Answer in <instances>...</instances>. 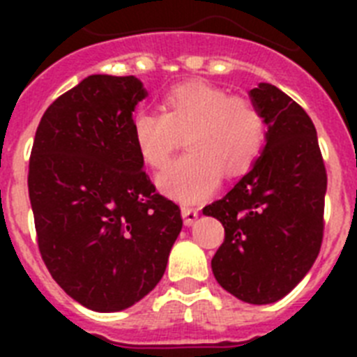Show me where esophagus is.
Here are the masks:
<instances>
[{
  "label": "esophagus",
  "instance_id": "34e87169",
  "mask_svg": "<svg viewBox=\"0 0 357 357\" xmlns=\"http://www.w3.org/2000/svg\"><path fill=\"white\" fill-rule=\"evenodd\" d=\"M182 218H184L185 225H193L195 220L198 218V209H195V207L184 206V207H182Z\"/></svg>",
  "mask_w": 357,
  "mask_h": 357
}]
</instances>
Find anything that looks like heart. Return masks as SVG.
Segmentation results:
<instances>
[{"instance_id":"b5f03b06","label":"heart","mask_w":357,"mask_h":357,"mask_svg":"<svg viewBox=\"0 0 357 357\" xmlns=\"http://www.w3.org/2000/svg\"><path fill=\"white\" fill-rule=\"evenodd\" d=\"M164 112H137L132 119L135 146L148 166L162 169L185 137L189 150L162 175L168 197L198 202L225 176L247 173L266 139L263 110L248 96L230 94L207 82L175 85L164 96Z\"/></svg>"}]
</instances>
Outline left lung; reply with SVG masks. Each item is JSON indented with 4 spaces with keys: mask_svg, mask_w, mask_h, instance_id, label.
Masks as SVG:
<instances>
[{
    "mask_svg": "<svg viewBox=\"0 0 357 357\" xmlns=\"http://www.w3.org/2000/svg\"><path fill=\"white\" fill-rule=\"evenodd\" d=\"M250 96L268 125L266 146L254 168L204 214L225 229L211 261L220 286L248 304H272L318 257L327 172L317 128L295 100L272 84H259Z\"/></svg>",
    "mask_w": 357,
    "mask_h": 357,
    "instance_id": "1",
    "label": "left lung"
}]
</instances>
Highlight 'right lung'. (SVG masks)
Here are the masks:
<instances>
[{
    "label": "right lung",
    "mask_w": 357,
    "mask_h": 357,
    "mask_svg": "<svg viewBox=\"0 0 357 357\" xmlns=\"http://www.w3.org/2000/svg\"><path fill=\"white\" fill-rule=\"evenodd\" d=\"M135 77L91 75L40 118L28 166L40 257L85 307L121 311L155 288L181 207L155 191L132 135Z\"/></svg>",
    "instance_id": "1"
}]
</instances>
